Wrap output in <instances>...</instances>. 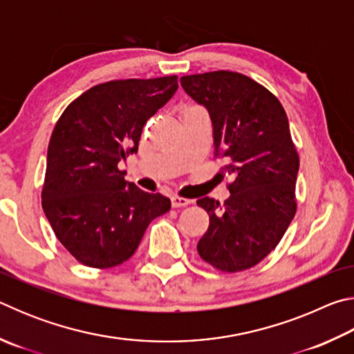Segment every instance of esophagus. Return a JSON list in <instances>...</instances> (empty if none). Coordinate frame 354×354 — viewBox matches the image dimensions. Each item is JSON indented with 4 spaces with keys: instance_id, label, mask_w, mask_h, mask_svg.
I'll return each instance as SVG.
<instances>
[{
    "instance_id": "1",
    "label": "esophagus",
    "mask_w": 354,
    "mask_h": 354,
    "mask_svg": "<svg viewBox=\"0 0 354 354\" xmlns=\"http://www.w3.org/2000/svg\"><path fill=\"white\" fill-rule=\"evenodd\" d=\"M190 200H187V198H181V196H176V195H173L171 196V206L173 207H184V206H187V205H190Z\"/></svg>"
}]
</instances>
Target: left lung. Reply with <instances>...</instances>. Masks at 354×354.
<instances>
[{
    "mask_svg": "<svg viewBox=\"0 0 354 354\" xmlns=\"http://www.w3.org/2000/svg\"><path fill=\"white\" fill-rule=\"evenodd\" d=\"M181 86L209 112L215 156L226 160L221 173L232 176L225 205L196 201L209 214L196 250L221 272L247 270L274 250L297 211L299 159L289 120L273 93L234 71L183 76Z\"/></svg>",
    "mask_w": 354,
    "mask_h": 354,
    "instance_id": "8db88e82",
    "label": "left lung"
}]
</instances>
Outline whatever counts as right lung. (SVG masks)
Wrapping results in <instances>:
<instances>
[{
  "instance_id": "obj_1",
  "label": "right lung",
  "mask_w": 354,
  "mask_h": 354,
  "mask_svg": "<svg viewBox=\"0 0 354 354\" xmlns=\"http://www.w3.org/2000/svg\"><path fill=\"white\" fill-rule=\"evenodd\" d=\"M176 91V76L109 81L84 92L57 120L41 206L59 242L84 266L128 261L148 225L170 211L167 196L124 181L118 162L137 153L147 120Z\"/></svg>"
}]
</instances>
